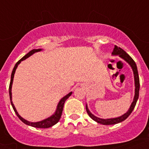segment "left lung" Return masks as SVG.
<instances>
[{"mask_svg":"<svg viewBox=\"0 0 149 149\" xmlns=\"http://www.w3.org/2000/svg\"><path fill=\"white\" fill-rule=\"evenodd\" d=\"M112 54L116 56V55H118L120 57L122 58L125 61V62H128L130 64V66L131 67L132 70H133V74H134V81H135V95L134 98H133V101L131 103V107L128 109V111L123 114V116H120V117L115 118H108V119H102L100 118L96 117L94 115L92 114L91 112L89 110L88 108H87V105H86V110H87V114L89 115L90 118L93 119V120L96 121L98 123L102 124V125H113V124L118 123L122 122V121L125 120L128 116L131 115L132 111L134 109L135 106L136 105V102H137L138 99H139V89H140V82H139V73H138V70H137V66H136V62H134L133 59L126 53L123 49L120 48V47H117V46L115 45L114 49H113V53Z\"/></svg>","mask_w":149,"mask_h":149,"instance_id":"left-lung-1","label":"left lung"}]
</instances>
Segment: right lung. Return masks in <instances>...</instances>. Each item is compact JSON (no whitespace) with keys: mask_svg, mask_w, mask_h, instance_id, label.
Wrapping results in <instances>:
<instances>
[{"mask_svg":"<svg viewBox=\"0 0 149 149\" xmlns=\"http://www.w3.org/2000/svg\"><path fill=\"white\" fill-rule=\"evenodd\" d=\"M42 49H33L31 51H30L27 54H26L25 56H23L21 59L16 64V65L14 66L13 67V70L12 71L11 73V77H10V85H9V96H10V103H11L12 107H13V110L14 112L16 113V116H18V118L20 119L23 123H24L25 124L28 125H31L32 127H34V128H49V127L53 126L54 125H55L56 123H57L59 122V119H60L61 116H62V110H63V108H64V104L67 98H69L70 95H72V92L71 93H68L67 95H65L64 97H63L62 99L60 100V101L58 103L57 107H56V110L55 111V113L52 115V116L50 117L47 118V119H44V120H41V121H39V122H36V123H33V122H29V121L25 120L24 118H23L21 116H20V115L18 114L17 110H16V108H15L14 105H13V102H12V93H11V88H12V84H13V77H14V74H15V72H16V68H17L18 65L21 63V61L23 60H25L26 59L29 57L30 56H31L33 54H34L35 52H40Z\"/></svg>","mask_w":149,"mask_h":149,"instance_id":"add662e5","label":"right lung"}]
</instances>
